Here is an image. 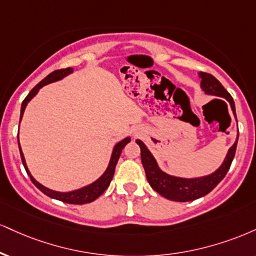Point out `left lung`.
<instances>
[{
    "mask_svg": "<svg viewBox=\"0 0 256 256\" xmlns=\"http://www.w3.org/2000/svg\"><path fill=\"white\" fill-rule=\"evenodd\" d=\"M199 78H202L200 87H202V90L206 94L216 95V96L226 98L228 102L230 104V106H232V113L236 118L235 102H234L232 95L224 89L220 82L214 76L206 72H199ZM237 140H238V134H237L235 143L228 150L226 158H224L223 163H222L220 167L217 170H214L212 174L205 175V176L190 178L174 176V175L167 174L166 172L161 170L155 158L149 152L146 144L140 140H137L136 143L140 148L142 164H143L144 170H146V180L150 186L162 196L169 200H174V202H192V200H196L200 198V196H204L208 193H210L223 180L228 170H229L230 166H232L234 156H235Z\"/></svg>",
    "mask_w": 256,
    "mask_h": 256,
    "instance_id": "1",
    "label": "left lung"
}]
</instances>
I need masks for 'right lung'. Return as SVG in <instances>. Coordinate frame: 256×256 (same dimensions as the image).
<instances>
[{"label": "right lung", "mask_w": 256, "mask_h": 256, "mask_svg": "<svg viewBox=\"0 0 256 256\" xmlns=\"http://www.w3.org/2000/svg\"><path fill=\"white\" fill-rule=\"evenodd\" d=\"M72 70H74L72 68H66V69L54 70V72L48 74V75L46 76V78L42 80V81H40L38 84H36V87L30 92L28 95H27V96L24 98V100L22 101V104H21L20 122H21V119H22L24 112V110H26L27 104H28L30 101L36 96L40 88H42L44 86L48 84V83L60 81V80L64 78L66 76L70 75V74L72 72ZM130 140H131L130 137H126V138H124V140H122L116 144L114 148H113L112 155H110L108 167H107L106 170H104V173L101 175V176L98 178V180H95L94 182L89 184L84 187H81V188H78V190H70V192H57V190H50V188H48V187L42 186V184H39L38 181H36V178L32 176V174L30 173L28 168H27L26 161H24V152H22V150H21V146H20V142H19V149H20V155H21V160H22L24 167V169H26V172H27V174H28L30 181H32V182L36 184V187H38V188L42 190L44 194L50 196V198H52V199L60 200V202H68V204L82 205V204H88V202H94L95 199H98V196L102 194L104 190H107V187L110 186V181H112L113 175H114L116 166V163H118V160L120 158V155H122V150L124 149V146Z\"/></svg>", "instance_id": "add662e5"}]
</instances>
